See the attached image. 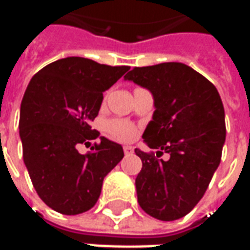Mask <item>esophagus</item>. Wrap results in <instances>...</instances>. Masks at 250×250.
Instances as JSON below:
<instances>
[{
  "instance_id": "34e87169",
  "label": "esophagus",
  "mask_w": 250,
  "mask_h": 250,
  "mask_svg": "<svg viewBox=\"0 0 250 250\" xmlns=\"http://www.w3.org/2000/svg\"><path fill=\"white\" fill-rule=\"evenodd\" d=\"M123 151H125V155H130V154H132V152H134V147L125 146L123 147Z\"/></svg>"
}]
</instances>
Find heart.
Masks as SVG:
<instances>
[{"label": "heart", "instance_id": "heart-1", "mask_svg": "<svg viewBox=\"0 0 250 250\" xmlns=\"http://www.w3.org/2000/svg\"><path fill=\"white\" fill-rule=\"evenodd\" d=\"M107 130L111 135L120 139V141H128L135 134V128L125 122L120 120H111L107 123Z\"/></svg>", "mask_w": 250, "mask_h": 250}]
</instances>
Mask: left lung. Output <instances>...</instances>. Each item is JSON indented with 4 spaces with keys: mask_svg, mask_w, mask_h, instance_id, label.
<instances>
[{
    "mask_svg": "<svg viewBox=\"0 0 250 250\" xmlns=\"http://www.w3.org/2000/svg\"><path fill=\"white\" fill-rule=\"evenodd\" d=\"M125 80L148 89L155 107L142 138L157 157L135 148L143 163L135 179L138 202L157 220H179L204 197L221 162L226 128L220 93L182 62L136 66ZM163 152L167 161L157 159Z\"/></svg>",
    "mask_w": 250,
    "mask_h": 250,
    "instance_id": "8db88e82",
    "label": "left lung"
}]
</instances>
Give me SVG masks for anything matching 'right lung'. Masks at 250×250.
I'll return each mask as SVG.
<instances>
[{
    "label": "right lung",
    "mask_w": 250,
    "mask_h": 250,
    "mask_svg": "<svg viewBox=\"0 0 250 250\" xmlns=\"http://www.w3.org/2000/svg\"><path fill=\"white\" fill-rule=\"evenodd\" d=\"M84 59L65 57L32 77L20 108L24 163L36 191L51 209L84 213L99 199L103 179L123 159V147L100 136L87 154L76 147L99 137L89 123L107 91L128 71Z\"/></svg>",
    "instance_id": "right-lung-1"
}]
</instances>
